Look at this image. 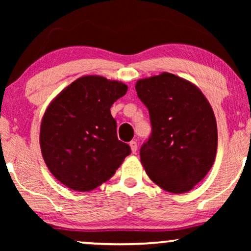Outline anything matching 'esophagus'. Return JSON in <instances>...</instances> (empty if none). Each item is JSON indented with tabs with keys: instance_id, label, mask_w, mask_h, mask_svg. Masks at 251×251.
I'll use <instances>...</instances> for the list:
<instances>
[{
	"instance_id": "esophagus-1",
	"label": "esophagus",
	"mask_w": 251,
	"mask_h": 251,
	"mask_svg": "<svg viewBox=\"0 0 251 251\" xmlns=\"http://www.w3.org/2000/svg\"><path fill=\"white\" fill-rule=\"evenodd\" d=\"M130 149H131V152L132 153H136L137 152V149H138V146H137V143L135 142V140L130 142Z\"/></svg>"
}]
</instances>
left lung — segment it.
I'll return each instance as SVG.
<instances>
[{
    "label": "left lung",
    "instance_id": "left-lung-1",
    "mask_svg": "<svg viewBox=\"0 0 251 251\" xmlns=\"http://www.w3.org/2000/svg\"><path fill=\"white\" fill-rule=\"evenodd\" d=\"M136 91L152 123V135L140 149V162L162 190L186 193L215 162L218 136L214 111L197 85L167 72L139 78Z\"/></svg>",
    "mask_w": 251,
    "mask_h": 251
}]
</instances>
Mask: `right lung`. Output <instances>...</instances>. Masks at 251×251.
<instances>
[{
	"instance_id": "1",
	"label": "right lung",
	"mask_w": 251,
	"mask_h": 251,
	"mask_svg": "<svg viewBox=\"0 0 251 251\" xmlns=\"http://www.w3.org/2000/svg\"><path fill=\"white\" fill-rule=\"evenodd\" d=\"M128 85L100 75H84L54 97L44 112L40 146L58 181L89 192L112 178L130 152L120 142L111 107Z\"/></svg>"
}]
</instances>
